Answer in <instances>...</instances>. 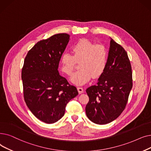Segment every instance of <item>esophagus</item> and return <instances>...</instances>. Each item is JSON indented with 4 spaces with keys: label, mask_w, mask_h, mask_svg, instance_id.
<instances>
[{
    "label": "esophagus",
    "mask_w": 151,
    "mask_h": 151,
    "mask_svg": "<svg viewBox=\"0 0 151 151\" xmlns=\"http://www.w3.org/2000/svg\"><path fill=\"white\" fill-rule=\"evenodd\" d=\"M77 90L78 91V93H80V94H81V93H83V88L81 87H77Z\"/></svg>",
    "instance_id": "obj_1"
}]
</instances>
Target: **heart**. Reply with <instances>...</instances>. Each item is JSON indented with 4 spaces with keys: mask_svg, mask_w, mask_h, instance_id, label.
Masks as SVG:
<instances>
[{
    "mask_svg": "<svg viewBox=\"0 0 151 151\" xmlns=\"http://www.w3.org/2000/svg\"><path fill=\"white\" fill-rule=\"evenodd\" d=\"M73 55L64 52L61 58V70L70 75L76 62H79L81 69L70 76V81L80 85L88 82L93 76L98 77L104 72L108 61V51L103 44L95 45L87 39L78 40L72 47Z\"/></svg>",
    "mask_w": 151,
    "mask_h": 151,
    "instance_id": "heart-1",
    "label": "heart"
}]
</instances>
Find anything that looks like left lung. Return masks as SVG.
I'll return each mask as SVG.
<instances>
[{"label": "left lung", "instance_id": "1", "mask_svg": "<svg viewBox=\"0 0 151 151\" xmlns=\"http://www.w3.org/2000/svg\"><path fill=\"white\" fill-rule=\"evenodd\" d=\"M133 87L130 61L124 48L111 39L106 68L97 85L86 90L89 101L85 107L87 117L104 125L116 119L125 109Z\"/></svg>", "mask_w": 151, "mask_h": 151}]
</instances>
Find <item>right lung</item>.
<instances>
[{"label":"right lung","mask_w":151,"mask_h":151,"mask_svg":"<svg viewBox=\"0 0 151 151\" xmlns=\"http://www.w3.org/2000/svg\"><path fill=\"white\" fill-rule=\"evenodd\" d=\"M69 37L62 33L40 40L24 59L21 72L24 101L34 116L46 124L61 119L68 103L78 94L58 70Z\"/></svg>","instance_id":"add662e5"}]
</instances>
